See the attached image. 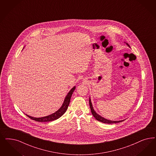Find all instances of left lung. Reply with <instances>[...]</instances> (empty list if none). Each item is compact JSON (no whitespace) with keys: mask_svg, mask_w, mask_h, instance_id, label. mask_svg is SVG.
Returning a JSON list of instances; mask_svg holds the SVG:
<instances>
[{"mask_svg":"<svg viewBox=\"0 0 156 156\" xmlns=\"http://www.w3.org/2000/svg\"><path fill=\"white\" fill-rule=\"evenodd\" d=\"M128 46H129V44L128 43H126ZM89 104H90V109H91V113H92V115L95 117V119L96 120H97L98 121H101L103 123H106V124H114V123H118V122H120L122 121L125 120H120V121H112V120H108V119H106L104 117H102V116H101L100 115H99L98 114H97L96 113V112L94 110V108H93V106H92V103H91V99L90 98L89 99Z\"/></svg>","mask_w":156,"mask_h":156,"instance_id":"1","label":"left lung"}]
</instances>
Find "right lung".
Segmentation results:
<instances>
[{
	"label": "right lung",
	"mask_w": 156,
	"mask_h": 156,
	"mask_svg": "<svg viewBox=\"0 0 156 156\" xmlns=\"http://www.w3.org/2000/svg\"><path fill=\"white\" fill-rule=\"evenodd\" d=\"M76 87L74 86L70 90L69 92L68 93L67 95L66 96V97L65 98L64 103L62 104V106L59 109L55 112V113H52L50 115L45 116V117H40V118H36V117H31L29 115H27L25 114V115L28 116L30 119L35 120L36 121H38V122H46V121H51L55 120H57L59 119L60 117H61L62 115H64L65 113V112L66 111V110L68 108V106L69 105L70 101V98L72 95L73 92H74L75 90Z\"/></svg>",
	"instance_id": "obj_1"
}]
</instances>
